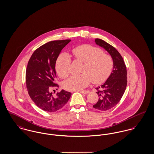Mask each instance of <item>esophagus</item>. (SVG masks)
Returning <instances> with one entry per match:
<instances>
[{"mask_svg": "<svg viewBox=\"0 0 154 154\" xmlns=\"http://www.w3.org/2000/svg\"><path fill=\"white\" fill-rule=\"evenodd\" d=\"M79 92H80V93H82V94H88V93H89V91H87V90H84V91H80Z\"/></svg>", "mask_w": 154, "mask_h": 154, "instance_id": "1", "label": "esophagus"}]
</instances>
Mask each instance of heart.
Segmentation results:
<instances>
[{"label": "heart", "mask_w": 154, "mask_h": 154, "mask_svg": "<svg viewBox=\"0 0 154 154\" xmlns=\"http://www.w3.org/2000/svg\"><path fill=\"white\" fill-rule=\"evenodd\" d=\"M72 53L77 61L83 63L80 75H72L65 80L63 87L69 91H79L93 81L100 84L106 81L113 69L112 57L101 49L89 45L74 48ZM71 60L65 53L60 54L56 62V70L60 77L66 78L71 72Z\"/></svg>", "instance_id": "1"}]
</instances>
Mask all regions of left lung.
Masks as SVG:
<instances>
[{
  "mask_svg": "<svg viewBox=\"0 0 154 154\" xmlns=\"http://www.w3.org/2000/svg\"><path fill=\"white\" fill-rule=\"evenodd\" d=\"M95 42L104 48L113 60V69L110 75L104 84L95 88L99 98L93 106L97 110L105 111L116 106L121 99L127 84V72L124 60L116 48L100 38H96Z\"/></svg>",
  "mask_w": 154,
  "mask_h": 154,
  "instance_id": "8db88e82",
  "label": "left lung"
}]
</instances>
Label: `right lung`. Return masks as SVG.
Wrapping results in <instances>:
<instances>
[{"label": "right lung", "instance_id": "1", "mask_svg": "<svg viewBox=\"0 0 154 154\" xmlns=\"http://www.w3.org/2000/svg\"><path fill=\"white\" fill-rule=\"evenodd\" d=\"M70 41L49 42L37 48L29 60L26 71V87L32 101L43 111L51 112L59 110L71 97V93L64 90L56 95L51 91L54 88L59 87L54 83L56 60L62 49Z\"/></svg>", "mask_w": 154, "mask_h": 154}]
</instances>
